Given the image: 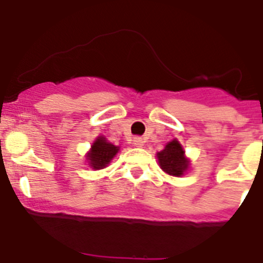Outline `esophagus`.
<instances>
[{
    "instance_id": "34e87169",
    "label": "esophagus",
    "mask_w": 263,
    "mask_h": 263,
    "mask_svg": "<svg viewBox=\"0 0 263 263\" xmlns=\"http://www.w3.org/2000/svg\"><path fill=\"white\" fill-rule=\"evenodd\" d=\"M144 139L142 137H135L134 139V145L136 147H142L144 146Z\"/></svg>"
}]
</instances>
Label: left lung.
Instances as JSON below:
<instances>
[{
  "label": "left lung",
  "instance_id": "obj_1",
  "mask_svg": "<svg viewBox=\"0 0 263 263\" xmlns=\"http://www.w3.org/2000/svg\"><path fill=\"white\" fill-rule=\"evenodd\" d=\"M158 160L161 169L169 176L181 177L188 168V160L184 156V151L177 140L169 142L164 150L158 153Z\"/></svg>",
  "mask_w": 263,
  "mask_h": 263
}]
</instances>
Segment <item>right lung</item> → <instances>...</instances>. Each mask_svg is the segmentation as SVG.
Returning <instances> with one entry per match:
<instances>
[{
    "mask_svg": "<svg viewBox=\"0 0 263 263\" xmlns=\"http://www.w3.org/2000/svg\"><path fill=\"white\" fill-rule=\"evenodd\" d=\"M117 153H118V147L100 136L92 144L91 151L87 154V160L90 161L89 164L94 169H103L110 163Z\"/></svg>",
    "mask_w": 263,
    "mask_h": 263,
    "instance_id": "obj_1",
    "label": "right lung"
}]
</instances>
